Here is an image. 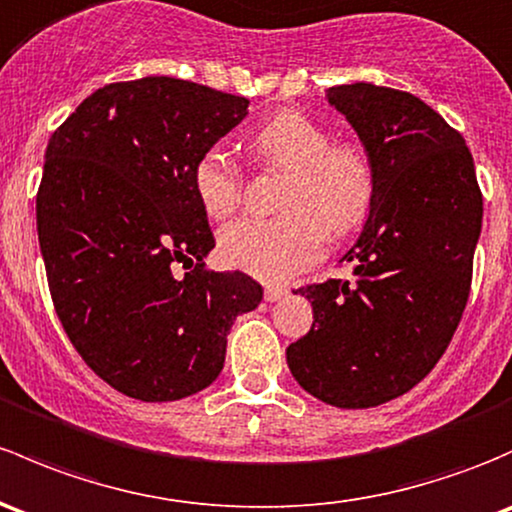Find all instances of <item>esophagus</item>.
Returning a JSON list of instances; mask_svg holds the SVG:
<instances>
[{"label": "esophagus", "instance_id": "esophagus-1", "mask_svg": "<svg viewBox=\"0 0 512 512\" xmlns=\"http://www.w3.org/2000/svg\"><path fill=\"white\" fill-rule=\"evenodd\" d=\"M282 297H287V289H282V287H267L265 289L267 301H279Z\"/></svg>", "mask_w": 512, "mask_h": 512}]
</instances>
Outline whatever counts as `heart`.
Returning a JSON list of instances; mask_svg holds the SVG:
<instances>
[{
    "instance_id": "heart-1",
    "label": "heart",
    "mask_w": 512,
    "mask_h": 512,
    "mask_svg": "<svg viewBox=\"0 0 512 512\" xmlns=\"http://www.w3.org/2000/svg\"><path fill=\"white\" fill-rule=\"evenodd\" d=\"M255 157L287 171L279 211L272 220L245 218L220 233L218 250L228 267L265 282H282L314 265L326 233L343 235L368 215L375 171L368 152L353 142H331V134L301 112L284 110L250 137ZM193 191L203 213L230 218L240 206V166L223 149L203 152L193 164Z\"/></svg>"
}]
</instances>
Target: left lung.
Wrapping results in <instances>:
<instances>
[{
	"label": "left lung",
	"mask_w": 512,
	"mask_h": 512,
	"mask_svg": "<svg viewBox=\"0 0 512 512\" xmlns=\"http://www.w3.org/2000/svg\"><path fill=\"white\" fill-rule=\"evenodd\" d=\"M373 161L353 282L301 287L311 331L287 348L294 380L343 410L405 395L444 355L466 309L483 196L464 137L427 102L373 83L326 90Z\"/></svg>",
	"instance_id": "8db88e82"
}]
</instances>
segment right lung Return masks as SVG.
<instances>
[{
    "label": "right lung",
    "mask_w": 512,
    "mask_h": 512,
    "mask_svg": "<svg viewBox=\"0 0 512 512\" xmlns=\"http://www.w3.org/2000/svg\"><path fill=\"white\" fill-rule=\"evenodd\" d=\"M247 105L147 75L95 90L48 139L36 228L53 306L90 370L134 400L211 385L235 316L262 301L247 274L203 267L215 238L191 179Z\"/></svg>",
    "instance_id": "1"
}]
</instances>
